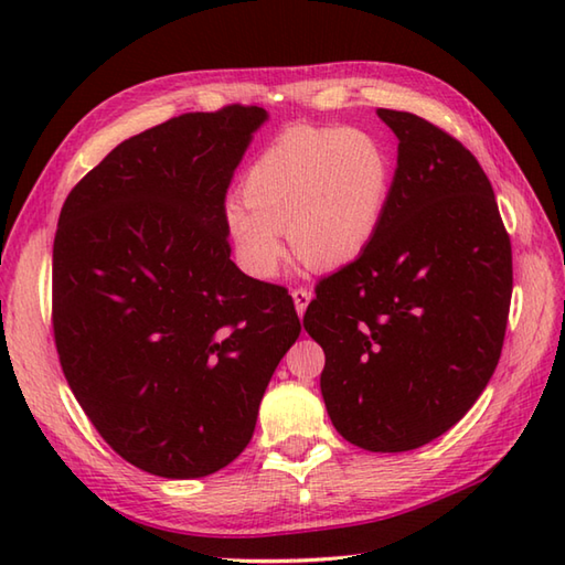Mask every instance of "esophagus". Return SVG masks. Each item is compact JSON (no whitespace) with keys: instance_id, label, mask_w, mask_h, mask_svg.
Returning a JSON list of instances; mask_svg holds the SVG:
<instances>
[{"instance_id":"esophagus-1","label":"esophagus","mask_w":565,"mask_h":565,"mask_svg":"<svg viewBox=\"0 0 565 565\" xmlns=\"http://www.w3.org/2000/svg\"><path fill=\"white\" fill-rule=\"evenodd\" d=\"M291 296H294V303H296L298 316H303V313H306V308H308V303H310V298H313V291H310V289H303V286H298V289H294V291H291Z\"/></svg>"}]
</instances>
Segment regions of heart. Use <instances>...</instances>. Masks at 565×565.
<instances>
[{
	"label": "heart",
	"instance_id": "obj_1",
	"mask_svg": "<svg viewBox=\"0 0 565 565\" xmlns=\"http://www.w3.org/2000/svg\"><path fill=\"white\" fill-rule=\"evenodd\" d=\"M395 179L388 142L366 128H289L243 174V196L223 203L237 262L274 279L286 239L322 269L354 262L386 218Z\"/></svg>",
	"mask_w": 565,
	"mask_h": 565
}]
</instances>
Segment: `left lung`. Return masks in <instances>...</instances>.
I'll list each match as a JSON object with an SVG mask.
<instances>
[{
	"mask_svg": "<svg viewBox=\"0 0 565 565\" xmlns=\"http://www.w3.org/2000/svg\"><path fill=\"white\" fill-rule=\"evenodd\" d=\"M398 136L376 237L316 286L303 326L322 352L320 391L340 435L411 451L471 411L498 366L512 245L483 167L447 130L379 109Z\"/></svg>",
	"mask_w": 565,
	"mask_h": 565,
	"instance_id": "obj_1",
	"label": "left lung"
}]
</instances>
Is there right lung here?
<instances>
[{
  "instance_id": "obj_1",
  "label": "right lung",
  "mask_w": 565,
  "mask_h": 565,
  "mask_svg": "<svg viewBox=\"0 0 565 565\" xmlns=\"http://www.w3.org/2000/svg\"><path fill=\"white\" fill-rule=\"evenodd\" d=\"M259 106L194 111L124 140L84 174L53 243L60 366L109 447L201 478L237 459L301 334L284 286L231 259L223 203Z\"/></svg>"
}]
</instances>
